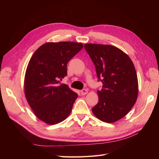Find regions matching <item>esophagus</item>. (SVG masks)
<instances>
[{"instance_id":"obj_1","label":"esophagus","mask_w":159,"mask_h":159,"mask_svg":"<svg viewBox=\"0 0 159 159\" xmlns=\"http://www.w3.org/2000/svg\"><path fill=\"white\" fill-rule=\"evenodd\" d=\"M88 92V89H83L82 90L80 91V93H81V94L82 95H84L85 94H87Z\"/></svg>"}]
</instances>
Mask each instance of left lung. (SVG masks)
<instances>
[{"label": "left lung", "instance_id": "1", "mask_svg": "<svg viewBox=\"0 0 159 159\" xmlns=\"http://www.w3.org/2000/svg\"><path fill=\"white\" fill-rule=\"evenodd\" d=\"M85 49L95 67L98 81L103 83L98 91L99 102L92 108L101 121L113 123L129 112L138 96V80L131 58L111 45L85 44Z\"/></svg>", "mask_w": 159, "mask_h": 159}]
</instances>
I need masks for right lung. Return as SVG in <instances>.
<instances>
[{"label": "right lung", "instance_id": "obj_1", "mask_svg": "<svg viewBox=\"0 0 159 159\" xmlns=\"http://www.w3.org/2000/svg\"><path fill=\"white\" fill-rule=\"evenodd\" d=\"M81 43L47 42L34 53L25 78L27 102L36 116L48 125L63 121L69 116L78 94L66 84L67 64L83 48Z\"/></svg>", "mask_w": 159, "mask_h": 159}]
</instances>
